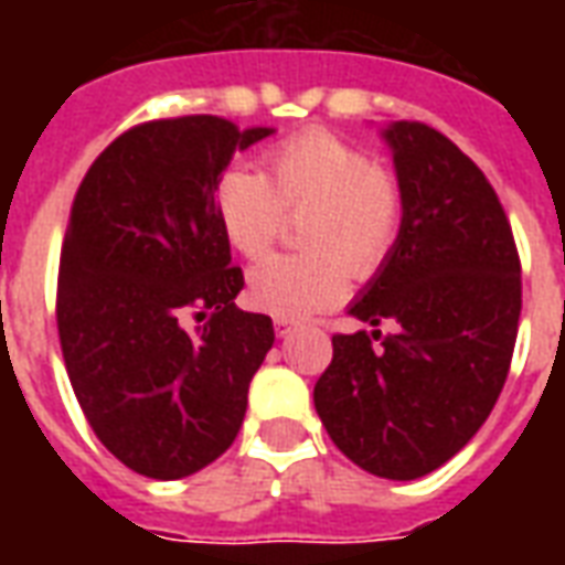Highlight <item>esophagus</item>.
I'll use <instances>...</instances> for the list:
<instances>
[{
  "label": "esophagus",
  "instance_id": "esophagus-1",
  "mask_svg": "<svg viewBox=\"0 0 565 565\" xmlns=\"http://www.w3.org/2000/svg\"><path fill=\"white\" fill-rule=\"evenodd\" d=\"M294 330H296V320L275 318V332H278V335H290Z\"/></svg>",
  "mask_w": 565,
  "mask_h": 565
}]
</instances>
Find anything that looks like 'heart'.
I'll return each mask as SVG.
<instances>
[{
	"label": "heart",
	"mask_w": 565,
	"mask_h": 565,
	"mask_svg": "<svg viewBox=\"0 0 565 565\" xmlns=\"http://www.w3.org/2000/svg\"><path fill=\"white\" fill-rule=\"evenodd\" d=\"M266 172L230 166L214 186V209L230 245L259 259L302 217L306 254H281L247 275V299L275 318H306L335 306L356 278L387 263L403 230L399 178L366 150L327 129H302L271 145Z\"/></svg>",
	"instance_id": "b5f03b06"
}]
</instances>
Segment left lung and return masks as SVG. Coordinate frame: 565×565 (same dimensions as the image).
I'll list each match as a JSON object with an SVG mask.
<instances>
[{
    "label": "left lung",
    "instance_id": "1",
    "mask_svg": "<svg viewBox=\"0 0 565 565\" xmlns=\"http://www.w3.org/2000/svg\"><path fill=\"white\" fill-rule=\"evenodd\" d=\"M384 139L403 230L351 315L396 330L335 332L315 408L360 469L415 481L448 462L497 405L518 339L521 257L497 190L454 141L417 120L393 124Z\"/></svg>",
    "mask_w": 565,
    "mask_h": 565
}]
</instances>
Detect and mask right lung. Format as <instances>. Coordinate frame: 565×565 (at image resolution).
<instances>
[{"instance_id":"obj_1","label":"right lung","mask_w":565,"mask_h":565,"mask_svg":"<svg viewBox=\"0 0 565 565\" xmlns=\"http://www.w3.org/2000/svg\"><path fill=\"white\" fill-rule=\"evenodd\" d=\"M271 129L214 115L148 120L84 174L60 254L56 330L96 438L132 472L174 481L238 436L271 318L235 308L245 275L214 209L235 150Z\"/></svg>"}]
</instances>
